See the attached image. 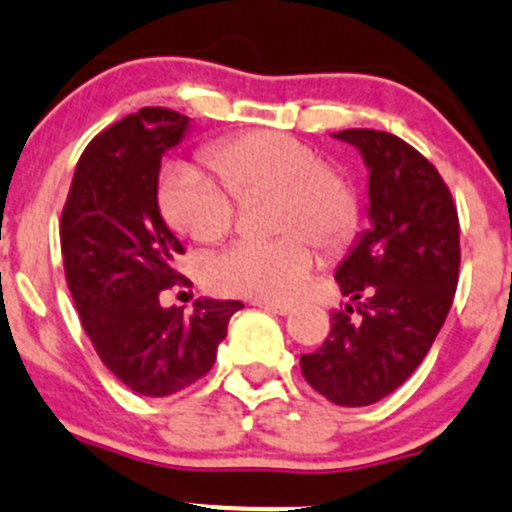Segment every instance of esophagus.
Instances as JSON below:
<instances>
[{"mask_svg":"<svg viewBox=\"0 0 512 512\" xmlns=\"http://www.w3.org/2000/svg\"><path fill=\"white\" fill-rule=\"evenodd\" d=\"M254 306L266 308V311L278 313V316H286V313L293 311V308L288 306V303H276V301H254Z\"/></svg>","mask_w":512,"mask_h":512,"instance_id":"esophagus-1","label":"esophagus"}]
</instances>
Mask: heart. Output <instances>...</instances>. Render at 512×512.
<instances>
[{"label":"heart","mask_w":512,"mask_h":512,"mask_svg":"<svg viewBox=\"0 0 512 512\" xmlns=\"http://www.w3.org/2000/svg\"><path fill=\"white\" fill-rule=\"evenodd\" d=\"M216 176L194 164H174L159 184V209L171 229L199 244L221 241L236 221V199L276 191L268 241L246 239L209 263L211 288L256 301H293L316 268V241L333 251L361 219L351 181L326 166L313 146L278 131H249L204 151Z\"/></svg>","instance_id":"heart-1"}]
</instances>
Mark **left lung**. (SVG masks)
<instances>
[{"label":"left lung","instance_id":"obj_1","mask_svg":"<svg viewBox=\"0 0 512 512\" xmlns=\"http://www.w3.org/2000/svg\"><path fill=\"white\" fill-rule=\"evenodd\" d=\"M333 136L371 169L373 226L336 268L356 308L331 313V333L301 356V371L323 398L356 408L403 386L433 346L458 286L460 224L443 176L411 144L376 129Z\"/></svg>","mask_w":512,"mask_h":512}]
</instances>
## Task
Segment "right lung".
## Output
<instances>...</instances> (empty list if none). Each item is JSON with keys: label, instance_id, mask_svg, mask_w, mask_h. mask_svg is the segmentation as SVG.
<instances>
[{"label": "right lung", "instance_id": "1", "mask_svg": "<svg viewBox=\"0 0 512 512\" xmlns=\"http://www.w3.org/2000/svg\"><path fill=\"white\" fill-rule=\"evenodd\" d=\"M189 116L144 106L96 134L79 156L62 209L64 273L101 363L139 396L164 398L211 371L241 301L161 308V291L189 286L174 268L184 254L156 204L161 156Z\"/></svg>", "mask_w": 512, "mask_h": 512}]
</instances>
